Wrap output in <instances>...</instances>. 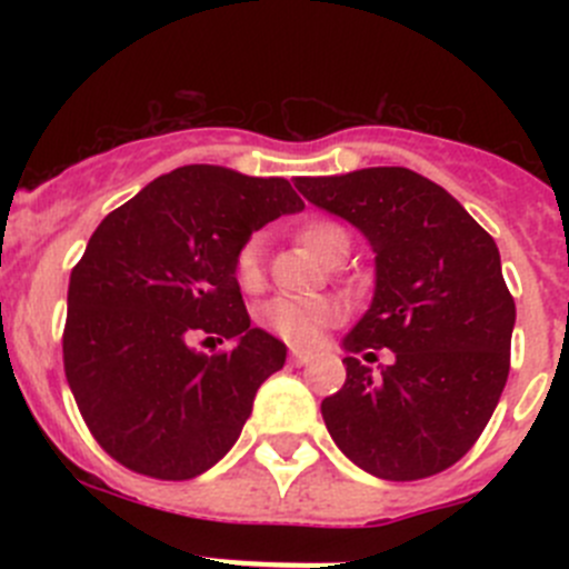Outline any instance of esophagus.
Returning <instances> with one entry per match:
<instances>
[{"label":"esophagus","instance_id":"34e87169","mask_svg":"<svg viewBox=\"0 0 569 569\" xmlns=\"http://www.w3.org/2000/svg\"><path fill=\"white\" fill-rule=\"evenodd\" d=\"M289 363L291 366H306V363H311V355L302 352V349H291V352H289Z\"/></svg>","mask_w":569,"mask_h":569}]
</instances>
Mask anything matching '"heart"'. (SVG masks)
<instances>
[{
	"label": "heart",
	"instance_id": "1",
	"mask_svg": "<svg viewBox=\"0 0 569 569\" xmlns=\"http://www.w3.org/2000/svg\"><path fill=\"white\" fill-rule=\"evenodd\" d=\"M300 242L313 256L327 261L336 252L349 250V237L341 226L330 220H311L300 228ZM263 274V239L250 237L237 256V280L242 289H256ZM263 325L291 343L311 347L319 341L321 330L338 319V308L330 300L311 297H278L263 308Z\"/></svg>",
	"mask_w": 569,
	"mask_h": 569
}]
</instances>
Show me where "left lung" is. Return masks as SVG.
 <instances>
[{
    "instance_id": "obj_1",
    "label": "left lung",
    "mask_w": 569,
    "mask_h": 569,
    "mask_svg": "<svg viewBox=\"0 0 569 569\" xmlns=\"http://www.w3.org/2000/svg\"><path fill=\"white\" fill-rule=\"evenodd\" d=\"M302 198L358 228L375 297L341 341L347 382L321 401L338 449L377 479L451 468L490 421L509 377L515 300L490 233L443 187L407 168L297 178ZM386 346L371 378L353 355Z\"/></svg>"
}]
</instances>
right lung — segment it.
<instances>
[{
	"mask_svg": "<svg viewBox=\"0 0 569 569\" xmlns=\"http://www.w3.org/2000/svg\"><path fill=\"white\" fill-rule=\"evenodd\" d=\"M306 209L286 178L183 164L107 214L73 267L66 377L101 449L153 479H192L231 451L286 343L250 327L237 256ZM234 347L203 356L198 335Z\"/></svg>",
	"mask_w": 569,
	"mask_h": 569,
	"instance_id": "1",
	"label": "right lung"
}]
</instances>
